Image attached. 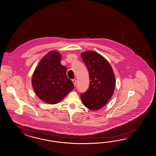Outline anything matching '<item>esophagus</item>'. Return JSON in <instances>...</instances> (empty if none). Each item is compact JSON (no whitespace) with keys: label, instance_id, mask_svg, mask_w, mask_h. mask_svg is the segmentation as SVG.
I'll return each instance as SVG.
<instances>
[{"label":"esophagus","instance_id":"34e87169","mask_svg":"<svg viewBox=\"0 0 156 156\" xmlns=\"http://www.w3.org/2000/svg\"><path fill=\"white\" fill-rule=\"evenodd\" d=\"M72 82L73 84H74V86H76V80H73Z\"/></svg>","mask_w":156,"mask_h":156}]
</instances>
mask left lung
Listing matches in <instances>:
<instances>
[{
	"label": "left lung",
	"instance_id": "left-lung-1",
	"mask_svg": "<svg viewBox=\"0 0 156 156\" xmlns=\"http://www.w3.org/2000/svg\"><path fill=\"white\" fill-rule=\"evenodd\" d=\"M81 57L89 73L90 86L80 98L84 105L89 109L98 110L104 106L114 92L115 78L108 61L99 53L88 51Z\"/></svg>",
	"mask_w": 156,
	"mask_h": 156
}]
</instances>
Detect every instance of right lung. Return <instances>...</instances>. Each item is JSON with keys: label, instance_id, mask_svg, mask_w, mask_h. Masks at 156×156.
<instances>
[{"label": "right lung", "instance_id": "right-lung-1", "mask_svg": "<svg viewBox=\"0 0 156 156\" xmlns=\"http://www.w3.org/2000/svg\"><path fill=\"white\" fill-rule=\"evenodd\" d=\"M61 56L56 51L47 53L39 62L31 83L38 98L54 104L64 99L74 87L66 76L67 68L61 64Z\"/></svg>", "mask_w": 156, "mask_h": 156}]
</instances>
